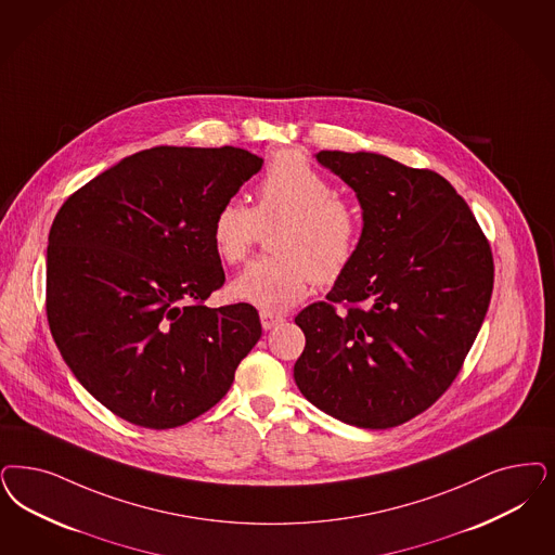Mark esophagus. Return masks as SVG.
I'll return each mask as SVG.
<instances>
[{
	"instance_id": "1",
	"label": "esophagus",
	"mask_w": 555,
	"mask_h": 555,
	"mask_svg": "<svg viewBox=\"0 0 555 555\" xmlns=\"http://www.w3.org/2000/svg\"><path fill=\"white\" fill-rule=\"evenodd\" d=\"M260 322H262V327H264V330H272V327L283 324V322H285V318H283V315H274V313L262 311V313H260Z\"/></svg>"
}]
</instances>
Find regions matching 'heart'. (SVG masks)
<instances>
[{
    "label": "heart",
    "mask_w": 555,
    "mask_h": 555,
    "mask_svg": "<svg viewBox=\"0 0 555 555\" xmlns=\"http://www.w3.org/2000/svg\"><path fill=\"white\" fill-rule=\"evenodd\" d=\"M274 256L249 262L230 285L237 301L279 313L306 297L309 281L334 283L350 267L361 221L306 157L281 153L256 189V207L231 198L212 219V246L228 264L248 256L260 230Z\"/></svg>",
    "instance_id": "1"
}]
</instances>
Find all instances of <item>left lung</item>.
<instances>
[{"label":"left lung","instance_id":"left-lung-1","mask_svg":"<svg viewBox=\"0 0 555 555\" xmlns=\"http://www.w3.org/2000/svg\"><path fill=\"white\" fill-rule=\"evenodd\" d=\"M315 159L354 191L363 231L327 301L295 318L306 348L293 377L336 421L391 428L437 402L457 377L490 306L492 251L439 173L379 153L320 152Z\"/></svg>","mask_w":555,"mask_h":555}]
</instances>
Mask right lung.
Masks as SVG:
<instances>
[{
	"instance_id": "right-lung-1",
	"label": "right lung",
	"mask_w": 555,
	"mask_h": 555,
	"mask_svg": "<svg viewBox=\"0 0 555 555\" xmlns=\"http://www.w3.org/2000/svg\"><path fill=\"white\" fill-rule=\"evenodd\" d=\"M264 159L240 147L133 153L72 194L49 231L47 318L77 382L122 421L176 428L228 391L262 336L225 283L212 219Z\"/></svg>"
}]
</instances>
